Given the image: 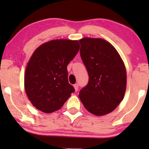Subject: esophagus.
Segmentation results:
<instances>
[{
	"mask_svg": "<svg viewBox=\"0 0 149 149\" xmlns=\"http://www.w3.org/2000/svg\"><path fill=\"white\" fill-rule=\"evenodd\" d=\"M73 87H74V89H75V91H78V84H75L74 85H73Z\"/></svg>",
	"mask_w": 149,
	"mask_h": 149,
	"instance_id": "34e87169",
	"label": "esophagus"
}]
</instances>
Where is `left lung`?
I'll return each mask as SVG.
<instances>
[{"instance_id": "left-lung-1", "label": "left lung", "mask_w": 149, "mask_h": 149, "mask_svg": "<svg viewBox=\"0 0 149 149\" xmlns=\"http://www.w3.org/2000/svg\"><path fill=\"white\" fill-rule=\"evenodd\" d=\"M80 57L89 75L86 87L79 98L87 111L95 116H104L117 108L125 96L127 73L122 58L107 40L83 38Z\"/></svg>"}]
</instances>
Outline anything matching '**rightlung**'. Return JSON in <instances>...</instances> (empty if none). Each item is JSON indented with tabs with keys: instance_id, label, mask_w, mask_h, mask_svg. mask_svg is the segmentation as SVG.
<instances>
[{
	"instance_id": "right-lung-1",
	"label": "right lung",
	"mask_w": 149,
	"mask_h": 149,
	"mask_svg": "<svg viewBox=\"0 0 149 149\" xmlns=\"http://www.w3.org/2000/svg\"><path fill=\"white\" fill-rule=\"evenodd\" d=\"M80 48L78 40L54 39L36 49L26 66L24 90L34 107L45 113L59 110L75 91L67 65Z\"/></svg>"
}]
</instances>
